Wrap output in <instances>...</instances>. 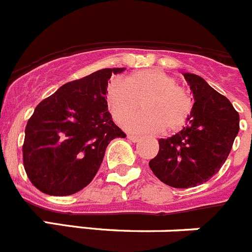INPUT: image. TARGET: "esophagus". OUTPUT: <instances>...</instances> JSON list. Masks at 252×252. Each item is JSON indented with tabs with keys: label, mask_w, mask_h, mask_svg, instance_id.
<instances>
[{
	"label": "esophagus",
	"mask_w": 252,
	"mask_h": 252,
	"mask_svg": "<svg viewBox=\"0 0 252 252\" xmlns=\"http://www.w3.org/2000/svg\"><path fill=\"white\" fill-rule=\"evenodd\" d=\"M127 139L132 142H137L140 140L139 136H135V135H127Z\"/></svg>",
	"instance_id": "obj_1"
}]
</instances>
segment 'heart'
<instances>
[{
	"label": "heart",
	"mask_w": 252,
	"mask_h": 252,
	"mask_svg": "<svg viewBox=\"0 0 252 252\" xmlns=\"http://www.w3.org/2000/svg\"><path fill=\"white\" fill-rule=\"evenodd\" d=\"M144 112L126 122L127 130L174 133L184 127L193 112V99L173 75L157 68L144 69L122 81H112L106 90V103L116 122L122 124L138 109Z\"/></svg>",
	"instance_id": "b5f03b06"
}]
</instances>
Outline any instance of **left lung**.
<instances>
[{
	"label": "left lung",
	"instance_id": "8db88e82",
	"mask_svg": "<svg viewBox=\"0 0 252 252\" xmlns=\"http://www.w3.org/2000/svg\"><path fill=\"white\" fill-rule=\"evenodd\" d=\"M194 104L186 127L159 140V153L149 161L153 173L173 188H190L206 183L226 161L240 116L231 102L199 75L184 73Z\"/></svg>",
	"mask_w": 252,
	"mask_h": 252
}]
</instances>
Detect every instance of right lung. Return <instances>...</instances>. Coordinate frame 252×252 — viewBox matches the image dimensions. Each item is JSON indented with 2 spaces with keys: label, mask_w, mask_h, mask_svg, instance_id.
<instances>
[{
  "label": "right lung",
  "mask_w": 252,
  "mask_h": 252,
  "mask_svg": "<svg viewBox=\"0 0 252 252\" xmlns=\"http://www.w3.org/2000/svg\"><path fill=\"white\" fill-rule=\"evenodd\" d=\"M124 69L68 82L37 104L26 124L22 161L40 192L63 197L82 190L97 174L108 144L126 137L106 103L108 79Z\"/></svg>",
  "instance_id": "obj_1"
}]
</instances>
